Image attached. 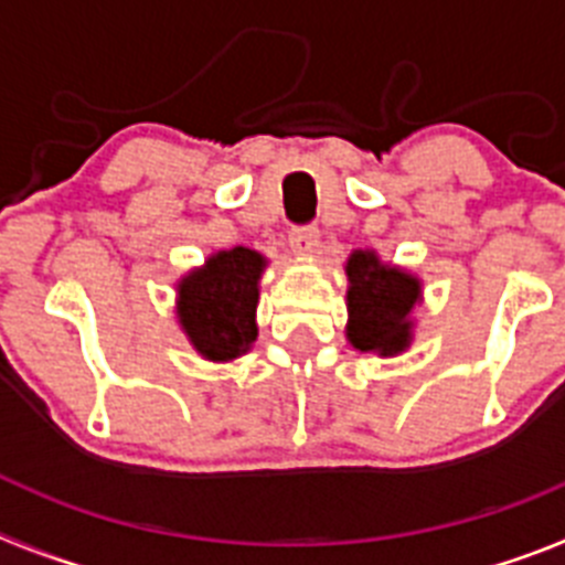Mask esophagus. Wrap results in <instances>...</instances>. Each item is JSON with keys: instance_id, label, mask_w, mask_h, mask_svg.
I'll list each match as a JSON object with an SVG mask.
<instances>
[{"instance_id": "1", "label": "esophagus", "mask_w": 565, "mask_h": 565, "mask_svg": "<svg viewBox=\"0 0 565 565\" xmlns=\"http://www.w3.org/2000/svg\"><path fill=\"white\" fill-rule=\"evenodd\" d=\"M288 246H291V252L299 254V257H308V254L317 252L319 246V228L317 226L291 228V234H288Z\"/></svg>"}]
</instances>
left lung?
Masks as SVG:
<instances>
[{
	"label": "left lung",
	"instance_id": "obj_1",
	"mask_svg": "<svg viewBox=\"0 0 565 565\" xmlns=\"http://www.w3.org/2000/svg\"><path fill=\"white\" fill-rule=\"evenodd\" d=\"M348 326L344 337L351 348L376 353L382 359L402 356L413 344L416 319L422 306V279L393 263H382L373 248H353L348 263Z\"/></svg>",
	"mask_w": 565,
	"mask_h": 565
}]
</instances>
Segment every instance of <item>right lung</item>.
<instances>
[{
  "instance_id": "1",
  "label": "right lung",
  "mask_w": 565,
  "mask_h": 565,
  "mask_svg": "<svg viewBox=\"0 0 565 565\" xmlns=\"http://www.w3.org/2000/svg\"><path fill=\"white\" fill-rule=\"evenodd\" d=\"M268 259L246 246L209 254L174 286V317L206 362H234L257 339L259 279Z\"/></svg>"
}]
</instances>
